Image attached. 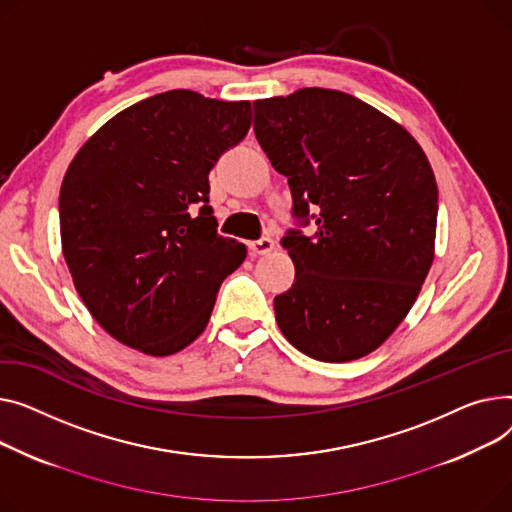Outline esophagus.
<instances>
[{
	"label": "esophagus",
	"mask_w": 512,
	"mask_h": 512,
	"mask_svg": "<svg viewBox=\"0 0 512 512\" xmlns=\"http://www.w3.org/2000/svg\"><path fill=\"white\" fill-rule=\"evenodd\" d=\"M273 248H275V242L270 237H260V239H256V242L248 244V250L252 256H266L273 252Z\"/></svg>",
	"instance_id": "1"
}]
</instances>
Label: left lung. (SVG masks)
<instances>
[{
	"label": "left lung",
	"mask_w": 512,
	"mask_h": 512,
	"mask_svg": "<svg viewBox=\"0 0 512 512\" xmlns=\"http://www.w3.org/2000/svg\"><path fill=\"white\" fill-rule=\"evenodd\" d=\"M254 132L287 177L293 217L281 246L295 264L275 297L285 339L320 362L378 349L403 322L434 260L438 188L422 146L341 90L299 88L254 101Z\"/></svg>",
	"instance_id": "8db88e82"
}]
</instances>
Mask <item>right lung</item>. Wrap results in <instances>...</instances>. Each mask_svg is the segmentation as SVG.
<instances>
[{
	"label": "right lung",
	"instance_id": "add662e5",
	"mask_svg": "<svg viewBox=\"0 0 512 512\" xmlns=\"http://www.w3.org/2000/svg\"><path fill=\"white\" fill-rule=\"evenodd\" d=\"M252 124L250 101L148 97L86 140L59 192L62 250L107 333L165 357L200 337L246 246L217 233L208 173Z\"/></svg>",
	"mask_w": 512,
	"mask_h": 512
}]
</instances>
